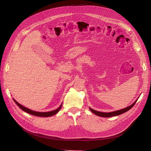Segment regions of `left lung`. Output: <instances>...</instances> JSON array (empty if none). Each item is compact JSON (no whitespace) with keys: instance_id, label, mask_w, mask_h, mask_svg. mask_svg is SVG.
Segmentation results:
<instances>
[{"instance_id":"obj_1","label":"left lung","mask_w":151,"mask_h":151,"mask_svg":"<svg viewBox=\"0 0 151 151\" xmlns=\"http://www.w3.org/2000/svg\"><path fill=\"white\" fill-rule=\"evenodd\" d=\"M137 100L134 101L133 104L132 105H131L130 106L127 107V108H125L124 109H120V110H117V111H113V112H110V113H104V112H100V111H96V110H94L91 108H89L90 110L91 111L95 114L96 115H97L99 116H100V117H112V116H118V115H120V114H122L125 112L127 111H129V109H130L134 105V104H136Z\"/></svg>"}]
</instances>
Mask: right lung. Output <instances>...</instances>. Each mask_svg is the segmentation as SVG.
Instances as JSON below:
<instances>
[{"label": "right lung", "mask_w": 151, "mask_h": 151, "mask_svg": "<svg viewBox=\"0 0 151 151\" xmlns=\"http://www.w3.org/2000/svg\"><path fill=\"white\" fill-rule=\"evenodd\" d=\"M14 101L16 103V104H17L22 110H23L24 111H25L30 114H32L33 116H39V117H50V116H52L54 114H55L56 113H58L59 110L60 109L61 107H62V104H61V105L56 109L55 110H53V111H49V112H37V111H33V110H31L29 108H26L25 106H23L22 105H21V104H19V103H18L17 101H16L14 99H13Z\"/></svg>", "instance_id": "1"}]
</instances>
